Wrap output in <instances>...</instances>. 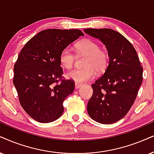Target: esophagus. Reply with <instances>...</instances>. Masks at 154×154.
I'll list each match as a JSON object with an SVG mask.
<instances>
[{
    "label": "esophagus",
    "mask_w": 154,
    "mask_h": 154,
    "mask_svg": "<svg viewBox=\"0 0 154 154\" xmlns=\"http://www.w3.org/2000/svg\"><path fill=\"white\" fill-rule=\"evenodd\" d=\"M82 86V84H80V83H78V82H75V88L76 89H78Z\"/></svg>",
    "instance_id": "esophagus-1"
}]
</instances>
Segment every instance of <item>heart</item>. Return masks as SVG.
Returning <instances> with one entry per match:
<instances>
[{
  "mask_svg": "<svg viewBox=\"0 0 154 154\" xmlns=\"http://www.w3.org/2000/svg\"><path fill=\"white\" fill-rule=\"evenodd\" d=\"M75 50L79 55L87 57L85 68H76L67 74L69 79L76 82H85L93 79L96 75L95 69L102 72L107 67L109 54L106 50L101 49L100 45L91 39H86L76 45ZM61 65L66 69H70L75 61V55L69 48H65L60 54Z\"/></svg>",
  "mask_w": 154,
  "mask_h": 154,
  "instance_id": "b5f03b06",
  "label": "heart"
}]
</instances>
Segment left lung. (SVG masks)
Segmentation results:
<instances>
[{
	"instance_id": "8db88e82",
	"label": "left lung",
	"mask_w": 154,
	"mask_h": 154,
	"mask_svg": "<svg viewBox=\"0 0 154 154\" xmlns=\"http://www.w3.org/2000/svg\"><path fill=\"white\" fill-rule=\"evenodd\" d=\"M84 31L100 39L109 57L104 75L91 85L93 94L87 112L99 123H115L127 114L135 102L143 80V67L134 46L119 32L109 28Z\"/></svg>"
}]
</instances>
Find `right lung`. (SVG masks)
<instances>
[{
    "instance_id": "add662e5",
    "label": "right lung",
    "mask_w": 154,
    "mask_h": 154,
    "mask_svg": "<svg viewBox=\"0 0 154 154\" xmlns=\"http://www.w3.org/2000/svg\"><path fill=\"white\" fill-rule=\"evenodd\" d=\"M84 33L78 29L42 30L28 41L14 65L13 84L23 109L37 122L49 123L64 112L63 102L75 89L63 78L62 50Z\"/></svg>"
}]
</instances>
